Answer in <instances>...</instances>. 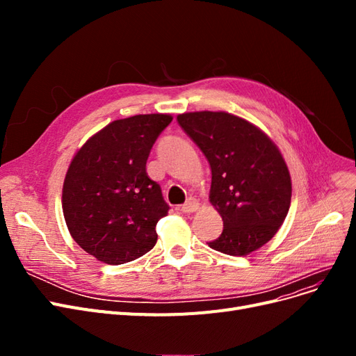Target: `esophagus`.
<instances>
[{
	"label": "esophagus",
	"mask_w": 356,
	"mask_h": 356,
	"mask_svg": "<svg viewBox=\"0 0 356 356\" xmlns=\"http://www.w3.org/2000/svg\"><path fill=\"white\" fill-rule=\"evenodd\" d=\"M199 209V202L195 197H190L184 204L181 207V211L186 212V213H191Z\"/></svg>",
	"instance_id": "34e87169"
}]
</instances>
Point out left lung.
<instances>
[{"instance_id":"8db88e82","label":"left lung","mask_w":356,"mask_h":356,"mask_svg":"<svg viewBox=\"0 0 356 356\" xmlns=\"http://www.w3.org/2000/svg\"><path fill=\"white\" fill-rule=\"evenodd\" d=\"M177 120L211 166L209 202L224 229L208 245L236 257L261 248L291 204V177L279 148L261 129L224 111L184 113Z\"/></svg>"}]
</instances>
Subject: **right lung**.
Here are the masks:
<instances>
[{
    "label": "right lung",
    "instance_id": "add662e5",
    "mask_svg": "<svg viewBox=\"0 0 356 356\" xmlns=\"http://www.w3.org/2000/svg\"><path fill=\"white\" fill-rule=\"evenodd\" d=\"M169 114H139L111 122L75 153L62 188L72 239L106 264L143 257L157 242L156 224L169 204L147 175V159Z\"/></svg>",
    "mask_w": 356,
    "mask_h": 356
}]
</instances>
